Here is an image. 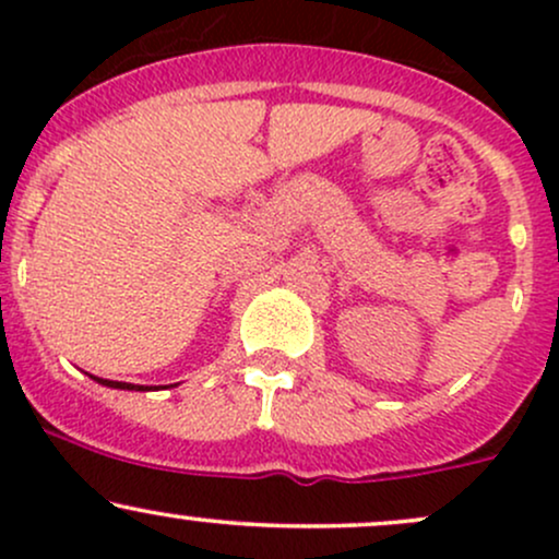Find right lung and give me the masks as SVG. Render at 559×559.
<instances>
[{
	"label": "right lung",
	"mask_w": 559,
	"mask_h": 559,
	"mask_svg": "<svg viewBox=\"0 0 559 559\" xmlns=\"http://www.w3.org/2000/svg\"><path fill=\"white\" fill-rule=\"evenodd\" d=\"M94 381H99L102 386H110V389H139V391L144 389V386H133V383H123V381H107V378H94Z\"/></svg>",
	"instance_id": "1"
}]
</instances>
